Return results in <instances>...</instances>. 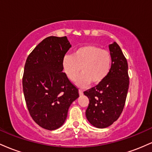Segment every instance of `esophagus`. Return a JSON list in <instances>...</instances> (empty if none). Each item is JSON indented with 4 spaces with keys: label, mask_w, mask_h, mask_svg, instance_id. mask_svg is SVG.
<instances>
[{
    "label": "esophagus",
    "mask_w": 152,
    "mask_h": 152,
    "mask_svg": "<svg viewBox=\"0 0 152 152\" xmlns=\"http://www.w3.org/2000/svg\"><path fill=\"white\" fill-rule=\"evenodd\" d=\"M78 93H79V95H83V91L79 89L78 90Z\"/></svg>",
    "instance_id": "1"
}]
</instances>
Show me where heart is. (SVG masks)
<instances>
[{"label": "heart", "mask_w": 152, "mask_h": 152, "mask_svg": "<svg viewBox=\"0 0 152 152\" xmlns=\"http://www.w3.org/2000/svg\"><path fill=\"white\" fill-rule=\"evenodd\" d=\"M111 56L108 50L100 47L87 45L76 48L72 56L66 55L62 60V69L66 76L74 81L81 71L76 84L85 87L92 82L99 84L109 74L111 66Z\"/></svg>", "instance_id": "b5f03b06"}]
</instances>
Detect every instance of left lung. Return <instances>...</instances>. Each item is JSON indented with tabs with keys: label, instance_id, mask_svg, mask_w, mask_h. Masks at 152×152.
I'll use <instances>...</instances> for the list:
<instances>
[{
	"label": "left lung",
	"instance_id": "left-lung-1",
	"mask_svg": "<svg viewBox=\"0 0 152 152\" xmlns=\"http://www.w3.org/2000/svg\"><path fill=\"white\" fill-rule=\"evenodd\" d=\"M111 66L105 79L83 92L89 99L86 116L91 124L99 129L111 126L121 115L128 93L129 77L128 64L119 46H109Z\"/></svg>",
	"mask_w": 152,
	"mask_h": 152
}]
</instances>
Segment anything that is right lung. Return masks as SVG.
Wrapping results in <instances>:
<instances>
[{
    "instance_id": "right-lung-1",
    "label": "right lung",
    "mask_w": 152,
    "mask_h": 152,
    "mask_svg": "<svg viewBox=\"0 0 152 152\" xmlns=\"http://www.w3.org/2000/svg\"><path fill=\"white\" fill-rule=\"evenodd\" d=\"M71 47L67 37L43 39L26 59L23 89L34 121L47 130L61 127L78 89L63 72L62 60Z\"/></svg>"
}]
</instances>
